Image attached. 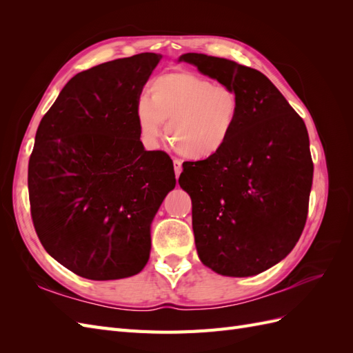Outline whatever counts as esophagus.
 Returning a JSON list of instances; mask_svg holds the SVG:
<instances>
[{"label": "esophagus", "mask_w": 353, "mask_h": 353, "mask_svg": "<svg viewBox=\"0 0 353 353\" xmlns=\"http://www.w3.org/2000/svg\"><path fill=\"white\" fill-rule=\"evenodd\" d=\"M174 170H175V176L178 178L181 175V170H183V168H181V160L174 159Z\"/></svg>", "instance_id": "34e87169"}]
</instances>
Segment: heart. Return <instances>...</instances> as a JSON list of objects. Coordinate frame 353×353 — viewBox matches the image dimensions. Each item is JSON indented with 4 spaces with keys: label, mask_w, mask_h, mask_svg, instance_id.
<instances>
[{
    "label": "heart",
    "mask_w": 353,
    "mask_h": 353,
    "mask_svg": "<svg viewBox=\"0 0 353 353\" xmlns=\"http://www.w3.org/2000/svg\"><path fill=\"white\" fill-rule=\"evenodd\" d=\"M239 113L236 91L188 72L156 78L148 99H141L135 109L138 131L147 147H157L168 122L175 150L193 160L215 157L228 145Z\"/></svg>",
    "instance_id": "heart-1"
}]
</instances>
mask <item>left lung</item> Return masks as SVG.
Segmentation results:
<instances>
[{"label":"left lung","mask_w":353,"mask_h":353,"mask_svg":"<svg viewBox=\"0 0 353 353\" xmlns=\"http://www.w3.org/2000/svg\"><path fill=\"white\" fill-rule=\"evenodd\" d=\"M178 61L232 88L240 113L228 145L183 165L178 183L191 197L203 265L252 276L283 261L303 231L314 165L305 122L259 70L197 52Z\"/></svg>","instance_id":"left-lung-1"}]
</instances>
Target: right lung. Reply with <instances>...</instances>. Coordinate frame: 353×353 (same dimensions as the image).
Listing matches in <instances>:
<instances>
[{"label": "right lung", "mask_w": 353, "mask_h": 353, "mask_svg": "<svg viewBox=\"0 0 353 353\" xmlns=\"http://www.w3.org/2000/svg\"><path fill=\"white\" fill-rule=\"evenodd\" d=\"M162 54L83 70L41 119L29 159L30 213L47 253L79 276L121 280L150 258L152 222L176 179L147 152L135 109Z\"/></svg>", "instance_id": "add662e5"}]
</instances>
